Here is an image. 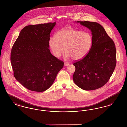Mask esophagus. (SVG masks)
<instances>
[{
  "label": "esophagus",
  "mask_w": 127,
  "mask_h": 127,
  "mask_svg": "<svg viewBox=\"0 0 127 127\" xmlns=\"http://www.w3.org/2000/svg\"><path fill=\"white\" fill-rule=\"evenodd\" d=\"M69 65V63H64V66H68Z\"/></svg>",
  "instance_id": "1"
}]
</instances>
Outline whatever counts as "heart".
<instances>
[{"label": "heart", "mask_w": 127, "mask_h": 127, "mask_svg": "<svg viewBox=\"0 0 127 127\" xmlns=\"http://www.w3.org/2000/svg\"><path fill=\"white\" fill-rule=\"evenodd\" d=\"M93 37L89 32L82 31L71 27H66L58 31L55 37H51L49 45L53 54L59 58L64 50L65 58H71L75 61L82 60L91 50Z\"/></svg>", "instance_id": "1"}]
</instances>
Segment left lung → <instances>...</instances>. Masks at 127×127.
I'll use <instances>...</instances> for the list:
<instances>
[{
	"label": "left lung",
	"instance_id": "left-lung-1",
	"mask_svg": "<svg viewBox=\"0 0 127 127\" xmlns=\"http://www.w3.org/2000/svg\"><path fill=\"white\" fill-rule=\"evenodd\" d=\"M91 31L93 43L87 56L73 65L74 83L85 91L94 90L106 84L116 65L114 43L101 25L95 22L77 21Z\"/></svg>",
	"mask_w": 127,
	"mask_h": 127
}]
</instances>
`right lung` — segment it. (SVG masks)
Wrapping results in <instances>:
<instances>
[{"label": "right lung", "mask_w": 127, "mask_h": 127, "mask_svg": "<svg viewBox=\"0 0 127 127\" xmlns=\"http://www.w3.org/2000/svg\"><path fill=\"white\" fill-rule=\"evenodd\" d=\"M56 24L55 22L26 26L12 47L10 61L14 76L30 91L48 90L64 66L48 48L50 32Z\"/></svg>", "instance_id": "right-lung-1"}]
</instances>
